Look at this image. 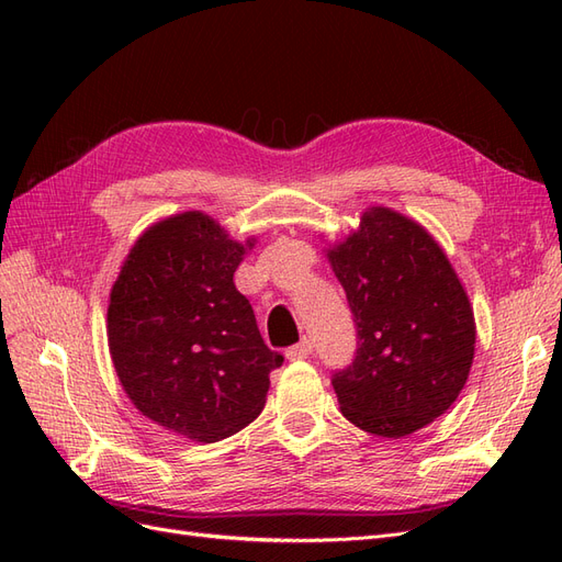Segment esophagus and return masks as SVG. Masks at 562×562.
<instances>
[{
    "mask_svg": "<svg viewBox=\"0 0 562 562\" xmlns=\"http://www.w3.org/2000/svg\"><path fill=\"white\" fill-rule=\"evenodd\" d=\"M312 342H310V339H302V342H297V345H293V347H288L285 349V356H288V359H291V361H302V359H307V356L312 353Z\"/></svg>",
    "mask_w": 562,
    "mask_h": 562,
    "instance_id": "1",
    "label": "esophagus"
}]
</instances>
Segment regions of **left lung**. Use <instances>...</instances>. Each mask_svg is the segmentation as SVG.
<instances>
[{
  "instance_id": "8db88e82",
  "label": "left lung",
  "mask_w": 562,
  "mask_h": 562,
  "mask_svg": "<svg viewBox=\"0 0 562 562\" xmlns=\"http://www.w3.org/2000/svg\"><path fill=\"white\" fill-rule=\"evenodd\" d=\"M356 326V351L333 372L342 415L401 438L443 415L469 378L475 323L446 252L413 220L370 209L328 252Z\"/></svg>"
}]
</instances>
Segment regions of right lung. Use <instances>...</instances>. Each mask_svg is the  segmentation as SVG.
Masks as SVG:
<instances>
[{
  "label": "right lung",
  "instance_id": "add662e5",
  "mask_svg": "<svg viewBox=\"0 0 562 562\" xmlns=\"http://www.w3.org/2000/svg\"><path fill=\"white\" fill-rule=\"evenodd\" d=\"M250 246L199 211L168 217L135 241L110 295L119 382L143 415L199 443L258 417L283 363L234 285Z\"/></svg>",
  "mask_w": 562,
  "mask_h": 562
}]
</instances>
